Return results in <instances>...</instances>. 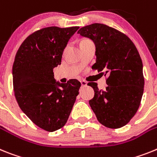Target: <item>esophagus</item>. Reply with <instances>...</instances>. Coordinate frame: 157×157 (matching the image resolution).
Here are the masks:
<instances>
[{
    "label": "esophagus",
    "mask_w": 157,
    "mask_h": 157,
    "mask_svg": "<svg viewBox=\"0 0 157 157\" xmlns=\"http://www.w3.org/2000/svg\"><path fill=\"white\" fill-rule=\"evenodd\" d=\"M80 84H81V86H83V87L87 86V82H86V81L81 80V81H80Z\"/></svg>",
    "instance_id": "1"
}]
</instances>
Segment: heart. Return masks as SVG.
<instances>
[{
    "mask_svg": "<svg viewBox=\"0 0 157 157\" xmlns=\"http://www.w3.org/2000/svg\"><path fill=\"white\" fill-rule=\"evenodd\" d=\"M88 41H89V40H88V39H83V40L81 41L80 43H84V42H88Z\"/></svg>",
    "mask_w": 157,
    "mask_h": 157,
    "instance_id": "1",
    "label": "heart"
}]
</instances>
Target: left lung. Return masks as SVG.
Segmentation results:
<instances>
[{"label": "left lung", "instance_id": "8db88e82", "mask_svg": "<svg viewBox=\"0 0 157 157\" xmlns=\"http://www.w3.org/2000/svg\"><path fill=\"white\" fill-rule=\"evenodd\" d=\"M81 36L93 41L96 61L92 69L107 75L106 90L89 82L95 95L89 104L102 125L111 129L126 126L137 111L144 92L143 64L129 38L114 28L92 24L80 28Z\"/></svg>", "mask_w": 157, "mask_h": 157}]
</instances>
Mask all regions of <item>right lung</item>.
I'll return each instance as SVG.
<instances>
[{
	"label": "right lung",
	"instance_id": "right-lung-1",
	"mask_svg": "<svg viewBox=\"0 0 157 157\" xmlns=\"http://www.w3.org/2000/svg\"><path fill=\"white\" fill-rule=\"evenodd\" d=\"M79 27H49L23 42L13 66L15 96L22 111L39 127L53 132L65 126L79 94L80 83L56 81L54 68L61 65L67 43Z\"/></svg>",
	"mask_w": 157,
	"mask_h": 157
}]
</instances>
